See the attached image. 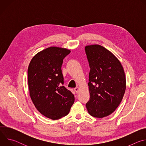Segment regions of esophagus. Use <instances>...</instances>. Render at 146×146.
<instances>
[{
  "label": "esophagus",
  "mask_w": 146,
  "mask_h": 146,
  "mask_svg": "<svg viewBox=\"0 0 146 146\" xmlns=\"http://www.w3.org/2000/svg\"><path fill=\"white\" fill-rule=\"evenodd\" d=\"M74 91H75L76 93H77L78 91V87H76V88H74Z\"/></svg>",
  "instance_id": "esophagus-1"
}]
</instances>
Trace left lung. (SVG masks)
<instances>
[{
  "instance_id": "obj_1",
  "label": "left lung",
  "mask_w": 146,
  "mask_h": 146,
  "mask_svg": "<svg viewBox=\"0 0 146 146\" xmlns=\"http://www.w3.org/2000/svg\"><path fill=\"white\" fill-rule=\"evenodd\" d=\"M89 62V114L103 118L113 113L120 104L126 89L125 75L119 60L108 50L98 44L87 46Z\"/></svg>"
}]
</instances>
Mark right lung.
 <instances>
[{
	"label": "right lung",
	"instance_id": "right-lung-1",
	"mask_svg": "<svg viewBox=\"0 0 146 146\" xmlns=\"http://www.w3.org/2000/svg\"><path fill=\"white\" fill-rule=\"evenodd\" d=\"M69 50L50 47L36 54L28 69L31 98L37 110L55 120L68 115L74 102V95L64 86L61 67Z\"/></svg>",
	"mask_w": 146,
	"mask_h": 146
}]
</instances>
